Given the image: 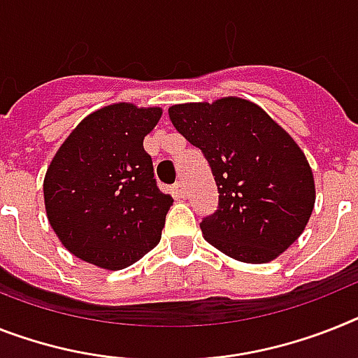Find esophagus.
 Wrapping results in <instances>:
<instances>
[{
	"instance_id": "34e87169",
	"label": "esophagus",
	"mask_w": 358,
	"mask_h": 358,
	"mask_svg": "<svg viewBox=\"0 0 358 358\" xmlns=\"http://www.w3.org/2000/svg\"><path fill=\"white\" fill-rule=\"evenodd\" d=\"M171 193H173L174 198H184L185 196V189H184V184L182 182H176V184L173 185V189H171Z\"/></svg>"
}]
</instances>
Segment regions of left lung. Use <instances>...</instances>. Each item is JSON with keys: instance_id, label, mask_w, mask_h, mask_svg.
<instances>
[{"instance_id": "obj_1", "label": "left lung", "mask_w": 358, "mask_h": 358, "mask_svg": "<svg viewBox=\"0 0 358 358\" xmlns=\"http://www.w3.org/2000/svg\"><path fill=\"white\" fill-rule=\"evenodd\" d=\"M182 136L206 156L218 207L200 224L203 238L227 257L266 264L306 229L315 180L296 142L257 103L227 96L169 107Z\"/></svg>"}]
</instances>
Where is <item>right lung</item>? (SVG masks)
Returning a JSON list of instances; mask_svg holds the SVG:
<instances>
[{"mask_svg": "<svg viewBox=\"0 0 358 358\" xmlns=\"http://www.w3.org/2000/svg\"><path fill=\"white\" fill-rule=\"evenodd\" d=\"M160 107L113 103L94 110L54 155L43 180L50 227L80 260L123 269L162 238L173 198L156 185L143 138Z\"/></svg>", "mask_w": 358, "mask_h": 358, "instance_id": "1", "label": "right lung"}]
</instances>
